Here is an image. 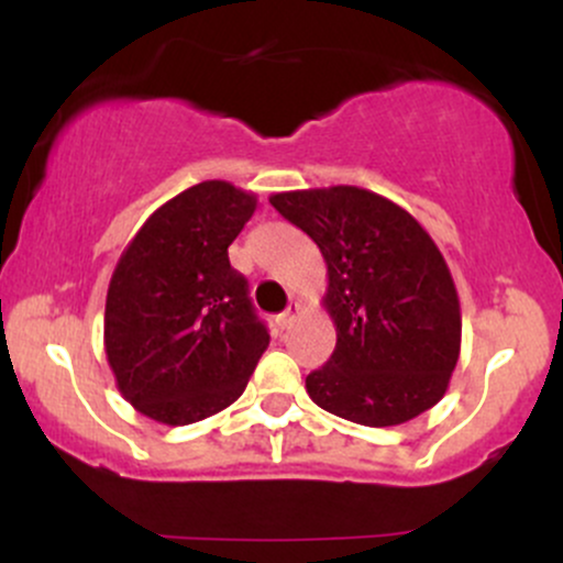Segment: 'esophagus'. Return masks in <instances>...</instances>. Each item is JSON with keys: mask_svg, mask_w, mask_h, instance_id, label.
Listing matches in <instances>:
<instances>
[{"mask_svg": "<svg viewBox=\"0 0 563 563\" xmlns=\"http://www.w3.org/2000/svg\"><path fill=\"white\" fill-rule=\"evenodd\" d=\"M299 314H301V307H299V303H290V307L286 309V312H283L280 318H277V325H280V328H290V325H294L296 320H299Z\"/></svg>", "mask_w": 563, "mask_h": 563, "instance_id": "34e87169", "label": "esophagus"}]
</instances>
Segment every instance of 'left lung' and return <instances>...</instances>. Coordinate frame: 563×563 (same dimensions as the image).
Segmentation results:
<instances>
[{"label":"left lung","instance_id":"left-lung-1","mask_svg":"<svg viewBox=\"0 0 563 563\" xmlns=\"http://www.w3.org/2000/svg\"><path fill=\"white\" fill-rule=\"evenodd\" d=\"M269 203L318 243L335 349L307 376L314 405L363 426L434 407L461 354V301L429 232L402 206L352 185L275 192Z\"/></svg>","mask_w":563,"mask_h":563}]
</instances>
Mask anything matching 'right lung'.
Listing matches in <instances>:
<instances>
[{
    "label": "right lung",
    "instance_id": "obj_1",
    "mask_svg": "<svg viewBox=\"0 0 563 563\" xmlns=\"http://www.w3.org/2000/svg\"><path fill=\"white\" fill-rule=\"evenodd\" d=\"M256 196L222 179L187 187L147 217L115 264L106 354L142 416L187 426L241 397L269 344L228 249Z\"/></svg>",
    "mask_w": 563,
    "mask_h": 563
}]
</instances>
